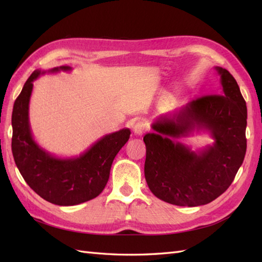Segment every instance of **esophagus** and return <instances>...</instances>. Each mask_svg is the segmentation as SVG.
I'll return each mask as SVG.
<instances>
[{"label":"esophagus","mask_w":262,"mask_h":262,"mask_svg":"<svg viewBox=\"0 0 262 262\" xmlns=\"http://www.w3.org/2000/svg\"><path fill=\"white\" fill-rule=\"evenodd\" d=\"M133 130H134V133H135L136 135H142L143 133L146 130V124L144 121H142V120H138V121L135 122Z\"/></svg>","instance_id":"obj_1"}]
</instances>
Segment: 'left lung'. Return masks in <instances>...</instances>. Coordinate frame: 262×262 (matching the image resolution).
<instances>
[{"mask_svg": "<svg viewBox=\"0 0 262 262\" xmlns=\"http://www.w3.org/2000/svg\"><path fill=\"white\" fill-rule=\"evenodd\" d=\"M219 94L205 96L152 124L144 136V173L154 196L177 206L206 205L231 186L247 151V104L234 77L215 68ZM194 131H208L211 146L191 151L177 141Z\"/></svg>", "mask_w": 262, "mask_h": 262, "instance_id": "8db88e82", "label": "left lung"}]
</instances>
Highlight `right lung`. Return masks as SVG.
Listing matches in <instances>:
<instances>
[{"mask_svg":"<svg viewBox=\"0 0 262 262\" xmlns=\"http://www.w3.org/2000/svg\"><path fill=\"white\" fill-rule=\"evenodd\" d=\"M70 72V66L36 70L25 83L12 111V153L21 176L33 191L47 202L74 206L99 196L107 185L117 153L129 140L124 128L104 135L79 157L58 158L33 140L29 122V102L33 81L45 73Z\"/></svg>","mask_w":262,"mask_h":262,"instance_id":"1","label":"right lung"}]
</instances>
